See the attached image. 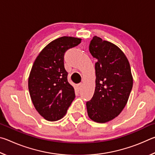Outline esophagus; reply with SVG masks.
Masks as SVG:
<instances>
[{
  "mask_svg": "<svg viewBox=\"0 0 155 155\" xmlns=\"http://www.w3.org/2000/svg\"><path fill=\"white\" fill-rule=\"evenodd\" d=\"M82 86H83V83H80L77 84V87L78 89V90H81V87H82Z\"/></svg>",
  "mask_w": 155,
  "mask_h": 155,
  "instance_id": "34e87169",
  "label": "esophagus"
}]
</instances>
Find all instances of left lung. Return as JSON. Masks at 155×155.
Returning a JSON list of instances; mask_svg holds the SVG:
<instances>
[{
  "label": "left lung",
  "instance_id": "1",
  "mask_svg": "<svg viewBox=\"0 0 155 155\" xmlns=\"http://www.w3.org/2000/svg\"><path fill=\"white\" fill-rule=\"evenodd\" d=\"M89 51L96 59V87L86 103L88 116L104 123L114 119L124 108L133 87L129 62L118 47L94 36Z\"/></svg>",
  "mask_w": 155,
  "mask_h": 155
}]
</instances>
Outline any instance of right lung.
I'll list each match as a JSON object with an SVG mask.
<instances>
[{
	"label": "right lung",
	"mask_w": 155,
	"mask_h": 155,
	"mask_svg": "<svg viewBox=\"0 0 155 155\" xmlns=\"http://www.w3.org/2000/svg\"><path fill=\"white\" fill-rule=\"evenodd\" d=\"M79 38L61 37L51 41L35 60L28 77V90L33 105L48 121L64 116L75 98L74 90L68 81L64 54L78 46Z\"/></svg>",
	"instance_id": "right-lung-1"
}]
</instances>
